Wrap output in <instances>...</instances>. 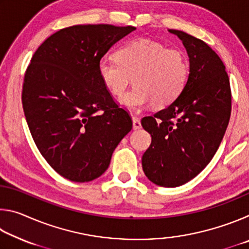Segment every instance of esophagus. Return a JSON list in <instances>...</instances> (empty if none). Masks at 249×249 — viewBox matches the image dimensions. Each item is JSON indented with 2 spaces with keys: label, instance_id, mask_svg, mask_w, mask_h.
Returning <instances> with one entry per match:
<instances>
[{
  "label": "esophagus",
  "instance_id": "esophagus-1",
  "mask_svg": "<svg viewBox=\"0 0 249 249\" xmlns=\"http://www.w3.org/2000/svg\"><path fill=\"white\" fill-rule=\"evenodd\" d=\"M142 127V124H141V120L138 119L136 116H133V128L134 129H138Z\"/></svg>",
  "mask_w": 249,
  "mask_h": 249
}]
</instances>
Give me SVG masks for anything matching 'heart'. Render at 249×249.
I'll return each instance as SVG.
<instances>
[{
  "instance_id": "b5f03b06",
  "label": "heart",
  "mask_w": 249,
  "mask_h": 249,
  "mask_svg": "<svg viewBox=\"0 0 249 249\" xmlns=\"http://www.w3.org/2000/svg\"><path fill=\"white\" fill-rule=\"evenodd\" d=\"M98 72L105 89L114 96L124 93L132 78L134 87L120 99L125 107L140 109L151 102L154 107L162 108L182 93L190 65L179 48L137 38L117 49L115 60L102 59Z\"/></svg>"
}]
</instances>
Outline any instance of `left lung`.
I'll list each match as a JSON object with an SVG mask.
<instances>
[{
    "label": "left lung",
    "mask_w": 249,
    "mask_h": 249,
    "mask_svg": "<svg viewBox=\"0 0 249 249\" xmlns=\"http://www.w3.org/2000/svg\"><path fill=\"white\" fill-rule=\"evenodd\" d=\"M169 32L182 40L190 73L169 107L142 119L151 135L142 165L151 182L175 188L199 175L215 155L230 122L231 93L225 66L208 44L184 32Z\"/></svg>",
    "instance_id": "8db88e82"
}]
</instances>
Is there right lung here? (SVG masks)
<instances>
[{
	"label": "right lung",
	"mask_w": 249,
	"mask_h": 249,
	"mask_svg": "<svg viewBox=\"0 0 249 249\" xmlns=\"http://www.w3.org/2000/svg\"><path fill=\"white\" fill-rule=\"evenodd\" d=\"M134 26L74 25L49 36L25 72L22 103L37 148L66 179L88 182L107 169L132 117L105 89L98 65Z\"/></svg>",
	"instance_id": "1"
}]
</instances>
